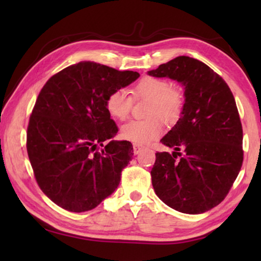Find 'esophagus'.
<instances>
[{
  "label": "esophagus",
  "instance_id": "34e87169",
  "mask_svg": "<svg viewBox=\"0 0 261 261\" xmlns=\"http://www.w3.org/2000/svg\"><path fill=\"white\" fill-rule=\"evenodd\" d=\"M143 148H144V146H141V145H139V144H134V153H135V154H138Z\"/></svg>",
  "mask_w": 261,
  "mask_h": 261
}]
</instances>
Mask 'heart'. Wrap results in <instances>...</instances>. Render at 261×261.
Returning a JSON list of instances; mask_svg holds the SVG:
<instances>
[{
    "label": "heart",
    "instance_id": "b5f03b06",
    "mask_svg": "<svg viewBox=\"0 0 261 261\" xmlns=\"http://www.w3.org/2000/svg\"><path fill=\"white\" fill-rule=\"evenodd\" d=\"M134 100H148L146 116L143 121H130L122 126L121 136L135 144H147L163 132V122L173 125L182 116L185 96L178 87H170L167 79L144 76L131 90V96L124 90H115L106 98V109L115 120L124 121L130 115Z\"/></svg>",
    "mask_w": 261,
    "mask_h": 261
}]
</instances>
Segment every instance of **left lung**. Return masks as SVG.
Masks as SVG:
<instances>
[{
  "label": "left lung",
  "mask_w": 261,
  "mask_h": 261,
  "mask_svg": "<svg viewBox=\"0 0 261 261\" xmlns=\"http://www.w3.org/2000/svg\"><path fill=\"white\" fill-rule=\"evenodd\" d=\"M148 73L175 79L185 88L182 116L161 139L175 152L155 153L154 191L176 211L204 213L227 197L243 163L235 98L222 77L189 56L176 57Z\"/></svg>",
  "instance_id": "left-lung-1"
}]
</instances>
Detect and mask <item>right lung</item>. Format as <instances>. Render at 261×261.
Instances as JSON below:
<instances>
[{
    "label": "right lung",
    "instance_id": "add662e5",
    "mask_svg": "<svg viewBox=\"0 0 261 261\" xmlns=\"http://www.w3.org/2000/svg\"><path fill=\"white\" fill-rule=\"evenodd\" d=\"M138 72L94 62L61 70L41 88L30 116L26 148L41 191L62 208L81 213L110 196L134 155L130 141L110 140L117 126L106 98Z\"/></svg>",
    "mask_w": 261,
    "mask_h": 261
}]
</instances>
